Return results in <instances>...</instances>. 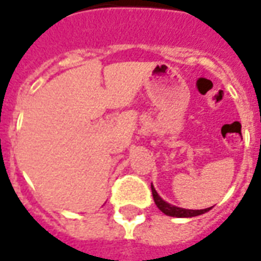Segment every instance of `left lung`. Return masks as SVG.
<instances>
[{"mask_svg":"<svg viewBox=\"0 0 261 261\" xmlns=\"http://www.w3.org/2000/svg\"><path fill=\"white\" fill-rule=\"evenodd\" d=\"M151 190H152V196H153V201L156 204V207L162 211L166 215L169 217H177V218H189V217H197V215H201V214L207 213L210 211L211 208H205V210H185V208H179L172 205L169 202L164 201L161 197L158 196L156 190L153 189V186L151 185Z\"/></svg>","mask_w":261,"mask_h":261,"instance_id":"1","label":"left lung"}]
</instances>
